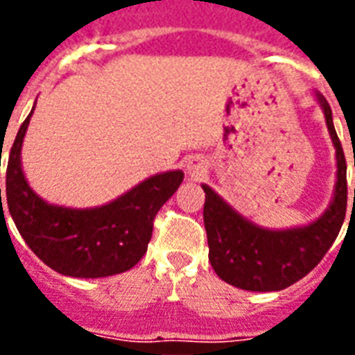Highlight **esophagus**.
Listing matches in <instances>:
<instances>
[{"instance_id":"obj_1","label":"esophagus","mask_w":355,"mask_h":355,"mask_svg":"<svg viewBox=\"0 0 355 355\" xmlns=\"http://www.w3.org/2000/svg\"><path fill=\"white\" fill-rule=\"evenodd\" d=\"M186 173H188L193 180H200V178H205V175L208 173V162L199 158V156H195V158L188 160V164H186Z\"/></svg>"}]
</instances>
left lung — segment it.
I'll return each mask as SVG.
<instances>
[{"label": "left lung", "mask_w": 355, "mask_h": 355, "mask_svg": "<svg viewBox=\"0 0 355 355\" xmlns=\"http://www.w3.org/2000/svg\"><path fill=\"white\" fill-rule=\"evenodd\" d=\"M315 99L324 114L337 160L334 197L315 221L282 230L258 227L202 184L208 258L217 276L230 286L245 291H282L317 267L341 230L347 216V160L330 105L319 92H315Z\"/></svg>", "instance_id": "8db88e82"}]
</instances>
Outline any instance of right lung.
I'll return each mask as SVG.
<instances>
[{"label":"right lung","mask_w":355,"mask_h":355,"mask_svg":"<svg viewBox=\"0 0 355 355\" xmlns=\"http://www.w3.org/2000/svg\"><path fill=\"white\" fill-rule=\"evenodd\" d=\"M33 112L35 107L16 134L7 164L5 205L18 232L47 267L64 276L105 278L132 269L147 252L156 214L182 184L184 173L153 175L103 206L49 205L21 169V145Z\"/></svg>","instance_id":"right-lung-1"}]
</instances>
